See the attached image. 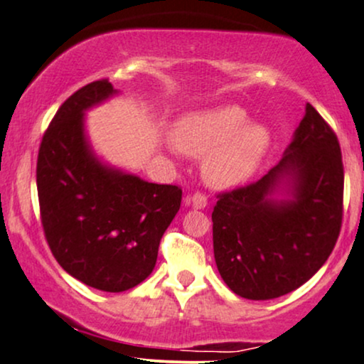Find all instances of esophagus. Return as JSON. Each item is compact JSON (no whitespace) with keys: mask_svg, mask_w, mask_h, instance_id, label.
Returning a JSON list of instances; mask_svg holds the SVG:
<instances>
[{"mask_svg":"<svg viewBox=\"0 0 364 364\" xmlns=\"http://www.w3.org/2000/svg\"><path fill=\"white\" fill-rule=\"evenodd\" d=\"M191 205L193 207V209H205L207 207V197L204 196V193H193V196L191 197Z\"/></svg>","mask_w":364,"mask_h":364,"instance_id":"obj_1","label":"esophagus"}]
</instances>
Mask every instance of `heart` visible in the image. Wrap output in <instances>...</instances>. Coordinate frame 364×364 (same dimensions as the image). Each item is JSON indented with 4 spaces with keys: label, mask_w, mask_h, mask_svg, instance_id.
Wrapping results in <instances>:
<instances>
[{
    "label": "heart",
    "mask_w": 364,
    "mask_h": 364,
    "mask_svg": "<svg viewBox=\"0 0 364 364\" xmlns=\"http://www.w3.org/2000/svg\"><path fill=\"white\" fill-rule=\"evenodd\" d=\"M173 144L202 160V176L214 188H235L256 176L272 145V132L262 122H249L239 105L188 112L176 122Z\"/></svg>",
    "instance_id": "heart-1"
}]
</instances>
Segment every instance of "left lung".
<instances>
[{"instance_id": "obj_1", "label": "left lung", "mask_w": 364, "mask_h": 364, "mask_svg": "<svg viewBox=\"0 0 364 364\" xmlns=\"http://www.w3.org/2000/svg\"><path fill=\"white\" fill-rule=\"evenodd\" d=\"M343 186L338 136L306 103L279 164L261 181L217 196L214 257L230 291L267 301L309 281L338 240Z\"/></svg>"}]
</instances>
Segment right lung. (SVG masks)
<instances>
[{"mask_svg":"<svg viewBox=\"0 0 364 364\" xmlns=\"http://www.w3.org/2000/svg\"><path fill=\"white\" fill-rule=\"evenodd\" d=\"M117 93L108 80L75 92L45 132L36 164L41 224L51 252L70 276L105 292L147 279L182 200L177 186L147 182L93 152L85 113Z\"/></svg>","mask_w":364,"mask_h":364,"instance_id":"obj_1","label":"right lung"}]
</instances>
